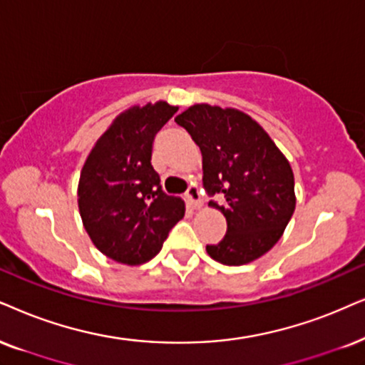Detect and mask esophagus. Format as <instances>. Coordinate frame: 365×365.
I'll return each instance as SVG.
<instances>
[{"label":"esophagus","instance_id":"esophagus-1","mask_svg":"<svg viewBox=\"0 0 365 365\" xmlns=\"http://www.w3.org/2000/svg\"><path fill=\"white\" fill-rule=\"evenodd\" d=\"M187 202L188 205L192 207V209H202V205H204V202H202V197H200V190H198L197 187H190L187 190Z\"/></svg>","mask_w":365,"mask_h":365}]
</instances>
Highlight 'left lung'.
<instances>
[{
	"instance_id": "1",
	"label": "left lung",
	"mask_w": 365,
	"mask_h": 365,
	"mask_svg": "<svg viewBox=\"0 0 365 365\" xmlns=\"http://www.w3.org/2000/svg\"><path fill=\"white\" fill-rule=\"evenodd\" d=\"M202 151L204 187L220 193L227 232L220 242L207 246L212 259L225 266H242L266 255L292 219L293 170L261 124L234 108L193 104L175 118Z\"/></svg>"
}]
</instances>
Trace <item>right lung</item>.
Here are the masks:
<instances>
[{"instance_id": "right-lung-1", "label": "right lung", "mask_w": 365, "mask_h": 365, "mask_svg": "<svg viewBox=\"0 0 365 365\" xmlns=\"http://www.w3.org/2000/svg\"><path fill=\"white\" fill-rule=\"evenodd\" d=\"M177 110L167 101L123 110L82 167L77 187L82 224L94 246L121 264L140 266L155 257L185 215L182 198L161 190L151 167L155 135Z\"/></svg>"}]
</instances>
